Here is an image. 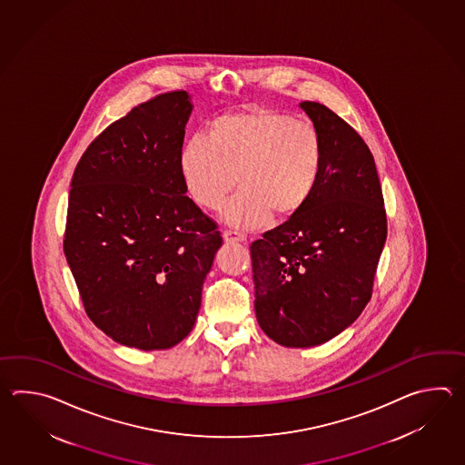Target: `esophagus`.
I'll list each match as a JSON object with an SVG mask.
<instances>
[{
    "label": "esophagus",
    "instance_id": "1",
    "mask_svg": "<svg viewBox=\"0 0 465 465\" xmlns=\"http://www.w3.org/2000/svg\"><path fill=\"white\" fill-rule=\"evenodd\" d=\"M223 237H224L226 242H246V236L244 234H241L237 231H231V229L224 231Z\"/></svg>",
    "mask_w": 465,
    "mask_h": 465
}]
</instances>
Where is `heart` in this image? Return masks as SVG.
I'll use <instances>...</instances> for the list:
<instances>
[{
	"mask_svg": "<svg viewBox=\"0 0 465 465\" xmlns=\"http://www.w3.org/2000/svg\"><path fill=\"white\" fill-rule=\"evenodd\" d=\"M324 139L302 119L271 109H249L214 119L206 139L181 149L179 171L199 206L219 209L231 191L241 193L224 211L231 226L257 229L271 216L291 219L306 208L324 171Z\"/></svg>",
	"mask_w": 465,
	"mask_h": 465,
	"instance_id": "1",
	"label": "heart"
}]
</instances>
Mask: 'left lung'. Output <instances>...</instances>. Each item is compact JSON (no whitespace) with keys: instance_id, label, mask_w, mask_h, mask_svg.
<instances>
[{"instance_id":"8db88e82","label":"left lung","mask_w":465,"mask_h":465,"mask_svg":"<svg viewBox=\"0 0 465 465\" xmlns=\"http://www.w3.org/2000/svg\"><path fill=\"white\" fill-rule=\"evenodd\" d=\"M299 106L324 139L322 178L306 208L251 244L257 322L284 347L324 344L361 316L387 237L364 139L324 104Z\"/></svg>"}]
</instances>
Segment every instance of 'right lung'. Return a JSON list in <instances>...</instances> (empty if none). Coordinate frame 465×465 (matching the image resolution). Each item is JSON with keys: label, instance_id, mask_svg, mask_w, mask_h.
Segmentation results:
<instances>
[{"label": "right lung", "instance_id": "1", "mask_svg": "<svg viewBox=\"0 0 465 465\" xmlns=\"http://www.w3.org/2000/svg\"><path fill=\"white\" fill-rule=\"evenodd\" d=\"M186 91L131 109L94 139L71 179L64 256L89 319L123 346L159 351L193 331L223 237L179 171Z\"/></svg>", "mask_w": 465, "mask_h": 465}]
</instances>
